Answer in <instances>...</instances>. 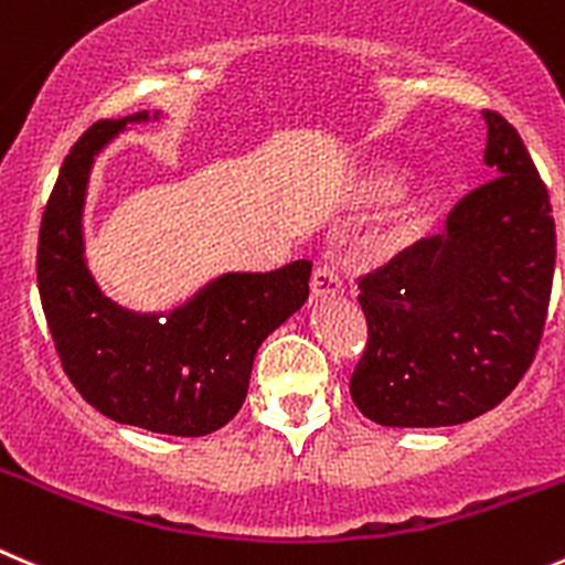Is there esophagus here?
Instances as JSON below:
<instances>
[{"label":"esophagus","mask_w":565,"mask_h":565,"mask_svg":"<svg viewBox=\"0 0 565 565\" xmlns=\"http://www.w3.org/2000/svg\"><path fill=\"white\" fill-rule=\"evenodd\" d=\"M341 291H343V282L341 277H338L335 268L327 266V263H321V266L313 268V277H310V294H313L316 299L335 297V294Z\"/></svg>","instance_id":"obj_1"}]
</instances>
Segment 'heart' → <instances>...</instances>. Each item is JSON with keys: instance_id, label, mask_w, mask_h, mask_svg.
<instances>
[{"instance_id": "obj_1", "label": "heart", "mask_w": 565, "mask_h": 565, "mask_svg": "<svg viewBox=\"0 0 565 565\" xmlns=\"http://www.w3.org/2000/svg\"><path fill=\"white\" fill-rule=\"evenodd\" d=\"M402 185H405V171L396 169V166H374V169H369L366 174L360 177L358 185H354V205H385V202L399 196ZM429 213H433L429 196H424V193L405 196L399 205L369 233L366 252L372 257H377V260H391V257H396L399 252H405L407 246L416 244L418 235L427 227Z\"/></svg>"}]
</instances>
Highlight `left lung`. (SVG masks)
Here are the masks:
<instances>
[{
    "instance_id": "obj_1",
    "label": "left lung",
    "mask_w": 565,
    "mask_h": 565,
    "mask_svg": "<svg viewBox=\"0 0 565 565\" xmlns=\"http://www.w3.org/2000/svg\"><path fill=\"white\" fill-rule=\"evenodd\" d=\"M488 125L493 180L466 193L447 233L422 238L360 279L369 343L349 380L383 427H449L482 416L535 358L555 274V218L519 132Z\"/></svg>"
}]
</instances>
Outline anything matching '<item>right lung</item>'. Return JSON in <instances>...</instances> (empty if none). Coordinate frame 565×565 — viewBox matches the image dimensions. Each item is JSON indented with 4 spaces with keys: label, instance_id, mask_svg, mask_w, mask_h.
<instances>
[{
    "label": "right lung",
    "instance_id": "right-lung-1",
    "mask_svg": "<svg viewBox=\"0 0 565 565\" xmlns=\"http://www.w3.org/2000/svg\"><path fill=\"white\" fill-rule=\"evenodd\" d=\"M160 110L96 121L66 154L38 235V291L63 372L102 416L149 433L222 429L241 411L257 347L308 299L310 260L227 271L169 313H136L96 286L83 211L94 160L127 125Z\"/></svg>",
    "mask_w": 565,
    "mask_h": 565
}]
</instances>
